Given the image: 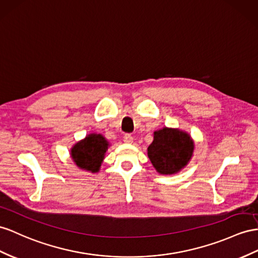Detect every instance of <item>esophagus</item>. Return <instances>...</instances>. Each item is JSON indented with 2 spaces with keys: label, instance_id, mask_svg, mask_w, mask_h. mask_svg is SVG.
<instances>
[{
  "label": "esophagus",
  "instance_id": "34e87169",
  "mask_svg": "<svg viewBox=\"0 0 258 258\" xmlns=\"http://www.w3.org/2000/svg\"><path fill=\"white\" fill-rule=\"evenodd\" d=\"M123 142L125 144H132L133 143V136H132L131 134H125L123 137Z\"/></svg>",
  "mask_w": 258,
  "mask_h": 258
}]
</instances>
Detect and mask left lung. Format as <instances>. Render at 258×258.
Masks as SVG:
<instances>
[{
  "label": "left lung",
  "instance_id": "1",
  "mask_svg": "<svg viewBox=\"0 0 258 258\" xmlns=\"http://www.w3.org/2000/svg\"><path fill=\"white\" fill-rule=\"evenodd\" d=\"M149 160L160 174H174L186 166L194 151V142L185 132L163 127L154 133L147 148Z\"/></svg>",
  "mask_w": 258,
  "mask_h": 258
}]
</instances>
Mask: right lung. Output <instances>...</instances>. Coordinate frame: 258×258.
<instances>
[{"label":"right lung","mask_w":258,"mask_h":258,"mask_svg":"<svg viewBox=\"0 0 258 258\" xmlns=\"http://www.w3.org/2000/svg\"><path fill=\"white\" fill-rule=\"evenodd\" d=\"M108 147L109 143L101 134H89L73 146L71 156L78 168L95 173L100 169Z\"/></svg>","instance_id":"add662e5"}]
</instances>
